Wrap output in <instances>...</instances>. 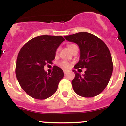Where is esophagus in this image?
Instances as JSON below:
<instances>
[{
	"label": "esophagus",
	"mask_w": 126,
	"mask_h": 126,
	"mask_svg": "<svg viewBox=\"0 0 126 126\" xmlns=\"http://www.w3.org/2000/svg\"><path fill=\"white\" fill-rule=\"evenodd\" d=\"M63 71H64V74H66L67 73H68V72H69V71H68V70H65V69H64V70H63Z\"/></svg>",
	"instance_id": "obj_1"
}]
</instances>
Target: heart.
<instances>
[{
    "label": "heart",
    "mask_w": 126,
    "mask_h": 126,
    "mask_svg": "<svg viewBox=\"0 0 126 126\" xmlns=\"http://www.w3.org/2000/svg\"><path fill=\"white\" fill-rule=\"evenodd\" d=\"M67 46H68V48H69L70 50H71L73 49V48H74L75 46H76V45L75 44H73V43H71V44H69ZM59 48H57L56 50V53H58V52H59ZM59 65L61 67H62V68L67 69L69 67L70 64H69V63L68 62H67V61H62L59 63Z\"/></svg>",
    "instance_id": "b5f03b06"
}]
</instances>
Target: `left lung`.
Segmentation results:
<instances>
[{"mask_svg":"<svg viewBox=\"0 0 126 126\" xmlns=\"http://www.w3.org/2000/svg\"><path fill=\"white\" fill-rule=\"evenodd\" d=\"M64 37L79 47V61L74 68L86 69L83 76L73 70L75 73L72 81L73 90L83 97L96 96L106 88L113 71L112 56L107 46L101 39L86 32Z\"/></svg>","mask_w":126,"mask_h":126,"instance_id":"8db88e82","label":"left lung"}]
</instances>
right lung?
<instances>
[{
  "instance_id": "add662e5",
  "label": "right lung",
  "mask_w": 126,
  "mask_h": 126,
  "mask_svg": "<svg viewBox=\"0 0 126 126\" xmlns=\"http://www.w3.org/2000/svg\"><path fill=\"white\" fill-rule=\"evenodd\" d=\"M64 40L61 36L42 35L30 40L20 50L16 75L21 87L31 97L44 100L57 90L64 72L55 65L52 73H47L44 66L52 64L57 48Z\"/></svg>"
}]
</instances>
